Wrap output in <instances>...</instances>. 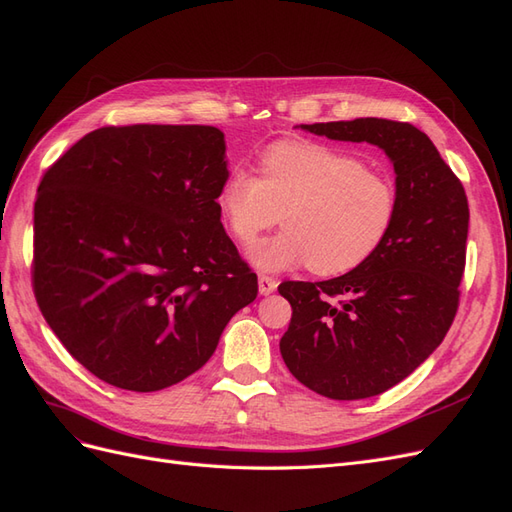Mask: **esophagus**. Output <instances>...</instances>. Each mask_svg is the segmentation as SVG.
Listing matches in <instances>:
<instances>
[{
    "instance_id": "34e87169",
    "label": "esophagus",
    "mask_w": 512,
    "mask_h": 512,
    "mask_svg": "<svg viewBox=\"0 0 512 512\" xmlns=\"http://www.w3.org/2000/svg\"><path fill=\"white\" fill-rule=\"evenodd\" d=\"M276 285H279V283H276V281L272 279V276L259 274V294H261V296H270L272 291L276 289Z\"/></svg>"
}]
</instances>
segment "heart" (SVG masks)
Returning a JSON list of instances; mask_svg holds the SVG:
<instances>
[{
  "mask_svg": "<svg viewBox=\"0 0 512 512\" xmlns=\"http://www.w3.org/2000/svg\"><path fill=\"white\" fill-rule=\"evenodd\" d=\"M223 225L252 244L284 212L286 229L248 248L261 272L309 264L341 274L364 264L397 221L399 193L384 175L341 148L309 139L276 141L259 154L257 178L233 169L216 193Z\"/></svg>",
  "mask_w": 512,
  "mask_h": 512,
  "instance_id": "heart-1",
  "label": "heart"
}]
</instances>
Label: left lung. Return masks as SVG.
<instances>
[{
    "label": "left lung",
    "mask_w": 512,
    "mask_h": 512,
    "mask_svg": "<svg viewBox=\"0 0 512 512\" xmlns=\"http://www.w3.org/2000/svg\"><path fill=\"white\" fill-rule=\"evenodd\" d=\"M300 128L377 145L397 175V221L377 253L337 279L279 285L294 311L281 339L291 375L328 399L375 397L414 373L455 319L467 197L433 141L412 124L358 118Z\"/></svg>",
    "instance_id": "8db88e82"
}]
</instances>
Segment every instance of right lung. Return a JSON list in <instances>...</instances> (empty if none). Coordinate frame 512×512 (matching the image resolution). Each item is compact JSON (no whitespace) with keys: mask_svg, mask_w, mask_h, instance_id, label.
<instances>
[{"mask_svg":"<svg viewBox=\"0 0 512 512\" xmlns=\"http://www.w3.org/2000/svg\"><path fill=\"white\" fill-rule=\"evenodd\" d=\"M225 150L214 126H105L42 178L34 294L55 337L102 382L133 392L182 382L257 298V274L216 208Z\"/></svg>","mask_w":512,"mask_h":512,"instance_id":"obj_1","label":"right lung"}]
</instances>
